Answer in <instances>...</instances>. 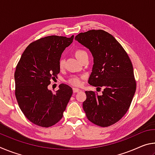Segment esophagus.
<instances>
[{"label":"esophagus","instance_id":"34e87169","mask_svg":"<svg viewBox=\"0 0 155 155\" xmlns=\"http://www.w3.org/2000/svg\"><path fill=\"white\" fill-rule=\"evenodd\" d=\"M78 91H80L79 89H77V88H73V92L74 93H77Z\"/></svg>","mask_w":155,"mask_h":155}]
</instances>
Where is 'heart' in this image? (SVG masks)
Returning a JSON list of instances; mask_svg holds the SVG:
<instances>
[{
	"label": "heart",
	"instance_id": "heart-1",
	"mask_svg": "<svg viewBox=\"0 0 155 155\" xmlns=\"http://www.w3.org/2000/svg\"><path fill=\"white\" fill-rule=\"evenodd\" d=\"M75 54H76V57H77V59L79 60L81 57H83L84 55H86V54H87L85 51L79 49L76 51ZM64 59L63 57H61V58L59 59V68H63L64 67ZM68 83H69L70 85H74V86H80L82 85V79H81V77L74 75V76H72V77L68 79Z\"/></svg>",
	"mask_w": 155,
	"mask_h": 155
}]
</instances>
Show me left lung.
I'll return each mask as SVG.
<instances>
[{
    "mask_svg": "<svg viewBox=\"0 0 155 155\" xmlns=\"http://www.w3.org/2000/svg\"><path fill=\"white\" fill-rule=\"evenodd\" d=\"M94 57L88 83L103 88L102 95L86 91L83 103L86 116L94 124L107 127L127 112L136 90V81L129 57L114 36L103 30H90L75 37Z\"/></svg>",
    "mask_w": 155,
    "mask_h": 155,
    "instance_id": "left-lung-1",
    "label": "left lung"
}]
</instances>
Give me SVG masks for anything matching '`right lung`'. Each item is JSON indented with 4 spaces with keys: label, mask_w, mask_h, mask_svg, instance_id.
Masks as SVG:
<instances>
[{
    "label": "right lung",
    "mask_w": 155,
    "mask_h": 155,
    "mask_svg": "<svg viewBox=\"0 0 155 155\" xmlns=\"http://www.w3.org/2000/svg\"><path fill=\"white\" fill-rule=\"evenodd\" d=\"M70 38L51 35L28 45L23 52L14 74L15 98L21 111L33 124L49 127L62 118L72 94L69 85L61 84L56 94L48 89L60 72L59 59Z\"/></svg>",
    "instance_id": "obj_1"
}]
</instances>
